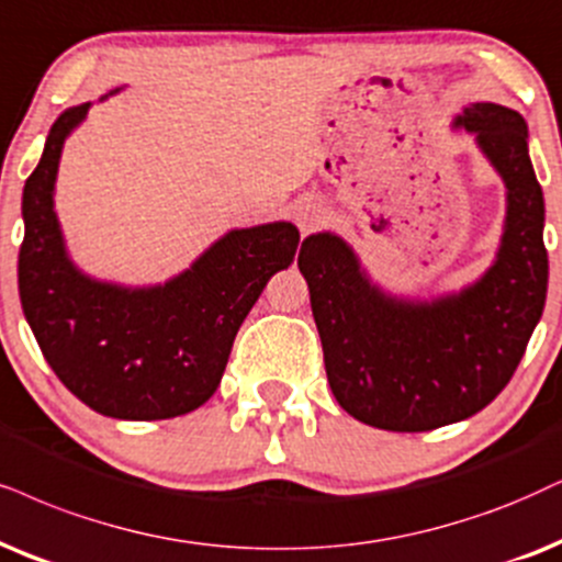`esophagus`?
Masks as SVG:
<instances>
[{
  "instance_id": "1",
  "label": "esophagus",
  "mask_w": 562,
  "mask_h": 562,
  "mask_svg": "<svg viewBox=\"0 0 562 562\" xmlns=\"http://www.w3.org/2000/svg\"><path fill=\"white\" fill-rule=\"evenodd\" d=\"M322 220H324V210L322 204L314 202V199H305V202H301L295 207V223L297 228H301V233L314 231L316 225H322Z\"/></svg>"
}]
</instances>
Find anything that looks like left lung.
Here are the masks:
<instances>
[{"instance_id": "left-lung-1", "label": "left lung", "mask_w": 562, "mask_h": 562, "mask_svg": "<svg viewBox=\"0 0 562 562\" xmlns=\"http://www.w3.org/2000/svg\"><path fill=\"white\" fill-rule=\"evenodd\" d=\"M451 130L474 134L506 187L498 251L477 280L430 297L392 293L331 231L311 233L297 254L334 400L381 430L423 432L485 409L544 311V196L527 122L506 105L470 103Z\"/></svg>"}]
</instances>
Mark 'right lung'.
I'll use <instances>...</instances> for the list:
<instances>
[{
    "instance_id": "1",
    "label": "right lung",
    "mask_w": 562,
    "mask_h": 562,
    "mask_svg": "<svg viewBox=\"0 0 562 562\" xmlns=\"http://www.w3.org/2000/svg\"><path fill=\"white\" fill-rule=\"evenodd\" d=\"M90 105L56 119L25 181L20 303L46 363L77 400L116 420H168L217 392L240 324L269 277L293 265L301 233L288 220L233 228L155 285L82 272L67 251L54 194L64 142Z\"/></svg>"
}]
</instances>
